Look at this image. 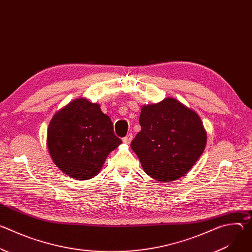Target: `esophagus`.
<instances>
[{
	"label": "esophagus",
	"mask_w": 252,
	"mask_h": 252,
	"mask_svg": "<svg viewBox=\"0 0 252 252\" xmlns=\"http://www.w3.org/2000/svg\"><path fill=\"white\" fill-rule=\"evenodd\" d=\"M131 139H132V134H131V133H128L126 136H125V137L123 138V141H124L125 143H126V145H128V143H130Z\"/></svg>",
	"instance_id": "34e87169"
}]
</instances>
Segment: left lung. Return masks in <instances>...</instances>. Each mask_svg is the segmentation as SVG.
Instances as JSON below:
<instances>
[{
    "instance_id": "obj_1",
    "label": "left lung",
    "mask_w": 252,
    "mask_h": 252,
    "mask_svg": "<svg viewBox=\"0 0 252 252\" xmlns=\"http://www.w3.org/2000/svg\"><path fill=\"white\" fill-rule=\"evenodd\" d=\"M139 125L130 147L142 169L158 182L183 177L205 149L207 135L199 116L176 98L143 105Z\"/></svg>"
}]
</instances>
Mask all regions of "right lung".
I'll return each mask as SVG.
<instances>
[{
    "mask_svg": "<svg viewBox=\"0 0 252 252\" xmlns=\"http://www.w3.org/2000/svg\"><path fill=\"white\" fill-rule=\"evenodd\" d=\"M122 143L98 103L76 98L52 118L47 146L54 163L66 175L88 181L98 174L107 156Z\"/></svg>",
    "mask_w": 252,
    "mask_h": 252,
    "instance_id": "obj_1",
    "label": "right lung"
}]
</instances>
